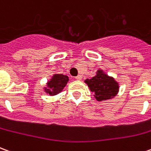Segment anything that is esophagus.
Wrapping results in <instances>:
<instances>
[{
	"label": "esophagus",
	"mask_w": 151,
	"mask_h": 151,
	"mask_svg": "<svg viewBox=\"0 0 151 151\" xmlns=\"http://www.w3.org/2000/svg\"><path fill=\"white\" fill-rule=\"evenodd\" d=\"M82 77L81 75H78V76H77V77H76L75 78L77 79V80H78V81H80V80H82Z\"/></svg>",
	"instance_id": "34e87169"
}]
</instances>
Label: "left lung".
Here are the masks:
<instances>
[{
  "instance_id": "8db88e82",
  "label": "left lung",
  "mask_w": 151,
  "mask_h": 151,
  "mask_svg": "<svg viewBox=\"0 0 151 151\" xmlns=\"http://www.w3.org/2000/svg\"><path fill=\"white\" fill-rule=\"evenodd\" d=\"M91 91L94 93L97 101H104L112 99L119 91V84L112 78L106 74L102 69H99L96 75L90 79H86Z\"/></svg>"
}]
</instances>
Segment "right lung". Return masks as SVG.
Wrapping results in <instances>:
<instances>
[{"label":"right lung","instance_id":"right-lung-1","mask_svg":"<svg viewBox=\"0 0 151 151\" xmlns=\"http://www.w3.org/2000/svg\"><path fill=\"white\" fill-rule=\"evenodd\" d=\"M69 77L63 74H54L50 81L47 83V87H44V91L50 95H56L62 91L67 82Z\"/></svg>","mask_w":151,"mask_h":151}]
</instances>
